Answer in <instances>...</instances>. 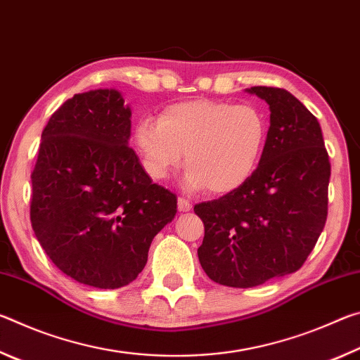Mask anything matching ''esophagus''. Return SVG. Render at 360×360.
Returning a JSON list of instances; mask_svg holds the SVG:
<instances>
[{"instance_id": "obj_1", "label": "esophagus", "mask_w": 360, "mask_h": 360, "mask_svg": "<svg viewBox=\"0 0 360 360\" xmlns=\"http://www.w3.org/2000/svg\"><path fill=\"white\" fill-rule=\"evenodd\" d=\"M178 210L181 211V212H187V211H191L192 210V205H191V202H187L186 198H178Z\"/></svg>"}]
</instances>
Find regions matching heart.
<instances>
[{
	"label": "heart",
	"mask_w": 360,
	"mask_h": 360,
	"mask_svg": "<svg viewBox=\"0 0 360 360\" xmlns=\"http://www.w3.org/2000/svg\"><path fill=\"white\" fill-rule=\"evenodd\" d=\"M266 122L252 105L211 100L176 103L158 122L139 120L133 139L152 179L169 178L186 152L184 187L224 195L251 178L265 144Z\"/></svg>",
	"instance_id": "b5f03b06"
}]
</instances>
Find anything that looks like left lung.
Wrapping results in <instances>:
<instances>
[{"label":"left lung","mask_w":360,"mask_h":360,"mask_svg":"<svg viewBox=\"0 0 360 360\" xmlns=\"http://www.w3.org/2000/svg\"><path fill=\"white\" fill-rule=\"evenodd\" d=\"M270 108L259 167L240 188L195 205L198 260L212 281L255 288L297 271L327 219L330 162L318 119L284 89L251 87Z\"/></svg>","instance_id":"obj_1"}]
</instances>
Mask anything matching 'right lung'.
Segmentation results:
<instances>
[{"label":"right lung","mask_w":360,"mask_h":360,"mask_svg":"<svg viewBox=\"0 0 360 360\" xmlns=\"http://www.w3.org/2000/svg\"><path fill=\"white\" fill-rule=\"evenodd\" d=\"M115 89L66 100L41 135L30 217L66 276L98 289L135 281L178 198L154 184L129 148L131 109Z\"/></svg>","instance_id":"add662e5"}]
</instances>
